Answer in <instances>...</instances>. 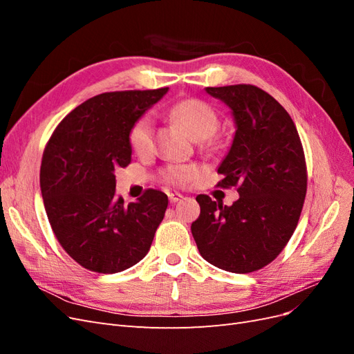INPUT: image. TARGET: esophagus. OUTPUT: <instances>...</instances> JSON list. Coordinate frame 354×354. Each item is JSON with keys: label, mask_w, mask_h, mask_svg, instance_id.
Returning a JSON list of instances; mask_svg holds the SVG:
<instances>
[{"label": "esophagus", "mask_w": 354, "mask_h": 354, "mask_svg": "<svg viewBox=\"0 0 354 354\" xmlns=\"http://www.w3.org/2000/svg\"><path fill=\"white\" fill-rule=\"evenodd\" d=\"M181 198H183V196H181L180 194H169V195H168V199H169V202H171V203H176V202H178Z\"/></svg>", "instance_id": "esophagus-1"}]
</instances>
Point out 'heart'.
Here are the masks:
<instances>
[{
    "label": "heart",
    "instance_id": "1",
    "mask_svg": "<svg viewBox=\"0 0 354 354\" xmlns=\"http://www.w3.org/2000/svg\"><path fill=\"white\" fill-rule=\"evenodd\" d=\"M171 120L180 122L196 140H207L217 131L220 120L211 104L201 99H183L173 103L167 111ZM155 125L149 115H143L128 131V143L137 155H147L153 149ZM198 174L195 165H169L164 169V180L168 185L183 186Z\"/></svg>",
    "mask_w": 354,
    "mask_h": 354
}]
</instances>
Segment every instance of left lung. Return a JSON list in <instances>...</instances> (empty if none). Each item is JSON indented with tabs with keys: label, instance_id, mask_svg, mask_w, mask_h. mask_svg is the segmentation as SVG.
<instances>
[{
	"label": "left lung",
	"instance_id": "left-lung-1",
	"mask_svg": "<svg viewBox=\"0 0 354 354\" xmlns=\"http://www.w3.org/2000/svg\"><path fill=\"white\" fill-rule=\"evenodd\" d=\"M233 112L236 133L218 167L220 187H236L233 205L198 195L192 234L203 260L232 273L263 269L291 239L307 192V167L292 118L251 84L207 87Z\"/></svg>",
	"mask_w": 354,
	"mask_h": 354
}]
</instances>
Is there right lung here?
Wrapping results in <instances>:
<instances>
[{
	"instance_id": "1",
	"label": "right lung",
	"mask_w": 354,
	"mask_h": 354,
	"mask_svg": "<svg viewBox=\"0 0 354 354\" xmlns=\"http://www.w3.org/2000/svg\"><path fill=\"white\" fill-rule=\"evenodd\" d=\"M167 91L95 95L63 118L46 145L39 185L47 217L62 248L84 269L122 272L151 248L168 196L147 189L127 205L115 196V169L131 162V125Z\"/></svg>"
}]
</instances>
